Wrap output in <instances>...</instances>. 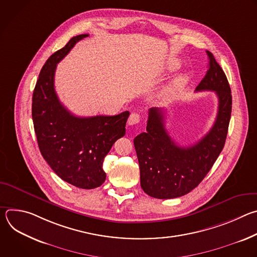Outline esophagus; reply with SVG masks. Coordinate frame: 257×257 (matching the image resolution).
Instances as JSON below:
<instances>
[{
	"label": "esophagus",
	"mask_w": 257,
	"mask_h": 257,
	"mask_svg": "<svg viewBox=\"0 0 257 257\" xmlns=\"http://www.w3.org/2000/svg\"><path fill=\"white\" fill-rule=\"evenodd\" d=\"M140 121V115L137 113H132L128 119V125H135L139 123Z\"/></svg>",
	"instance_id": "esophagus-1"
}]
</instances>
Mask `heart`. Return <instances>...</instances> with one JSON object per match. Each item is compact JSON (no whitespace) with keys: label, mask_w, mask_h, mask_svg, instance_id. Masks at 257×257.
<instances>
[{"label":"heart","mask_w":257,"mask_h":257,"mask_svg":"<svg viewBox=\"0 0 257 257\" xmlns=\"http://www.w3.org/2000/svg\"><path fill=\"white\" fill-rule=\"evenodd\" d=\"M177 66H178V64H175V67H177ZM184 81H185V78H184V77H177V78H175V79L163 90L162 95H163L164 97H169V96H171L172 94H174L176 91H178V90L181 88V86L183 85V83H184Z\"/></svg>","instance_id":"1"}]
</instances>
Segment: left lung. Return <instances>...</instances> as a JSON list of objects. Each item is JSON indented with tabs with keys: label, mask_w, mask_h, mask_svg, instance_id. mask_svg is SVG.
<instances>
[{
	"label": "left lung",
	"mask_w": 257,
	"mask_h": 257,
	"mask_svg": "<svg viewBox=\"0 0 257 257\" xmlns=\"http://www.w3.org/2000/svg\"><path fill=\"white\" fill-rule=\"evenodd\" d=\"M208 70L196 91L211 90L218 98L217 115L208 133L197 143L181 148L168 134L165 111L152 107L146 132L134 138L140 169V185L155 198L169 199L185 195L198 186L224 149L232 112V94L225 72L213 55Z\"/></svg>",
	"instance_id": "1"
}]
</instances>
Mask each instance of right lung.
I'll use <instances>...</instances> for the list:
<instances>
[{"instance_id": "right-lung-1", "label": "right lung", "mask_w": 257, "mask_h": 257, "mask_svg": "<svg viewBox=\"0 0 257 257\" xmlns=\"http://www.w3.org/2000/svg\"><path fill=\"white\" fill-rule=\"evenodd\" d=\"M86 36H74L47 60L33 90L32 120L41 154L52 170L73 186L93 189L105 180L103 159L125 135L130 113L77 117L60 102L54 85L57 64Z\"/></svg>"}]
</instances>
